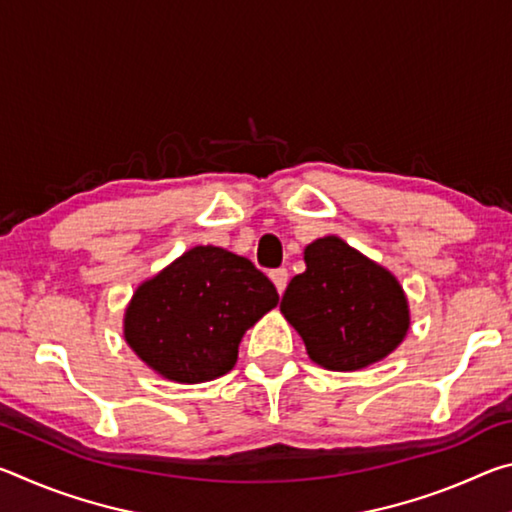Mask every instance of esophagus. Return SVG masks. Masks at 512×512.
Returning a JSON list of instances; mask_svg holds the SVG:
<instances>
[{"instance_id": "esophagus-1", "label": "esophagus", "mask_w": 512, "mask_h": 512, "mask_svg": "<svg viewBox=\"0 0 512 512\" xmlns=\"http://www.w3.org/2000/svg\"><path fill=\"white\" fill-rule=\"evenodd\" d=\"M271 280L275 284L277 293H280V296H282L284 289H287V282H289V271H287V268H277V271L271 273Z\"/></svg>"}]
</instances>
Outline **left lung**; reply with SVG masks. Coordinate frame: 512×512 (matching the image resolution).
Returning a JSON list of instances; mask_svg holds the SVG:
<instances>
[{
  "mask_svg": "<svg viewBox=\"0 0 512 512\" xmlns=\"http://www.w3.org/2000/svg\"><path fill=\"white\" fill-rule=\"evenodd\" d=\"M305 266L289 282L280 311L320 368H368L406 339L409 300L388 268L336 235L311 241Z\"/></svg>",
  "mask_w": 512,
  "mask_h": 512,
  "instance_id": "1",
  "label": "left lung"
}]
</instances>
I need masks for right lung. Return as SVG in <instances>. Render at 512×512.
<instances>
[{
  "mask_svg": "<svg viewBox=\"0 0 512 512\" xmlns=\"http://www.w3.org/2000/svg\"><path fill=\"white\" fill-rule=\"evenodd\" d=\"M277 300L250 259L194 246L135 289L124 339L160 377L203 384L235 368L244 334Z\"/></svg>",
  "mask_w": 512,
  "mask_h": 512,
  "instance_id": "add662e5",
  "label": "right lung"
}]
</instances>
